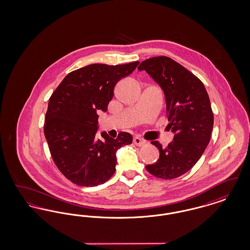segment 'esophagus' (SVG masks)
Here are the masks:
<instances>
[{"label":"esophagus","mask_w":250,"mask_h":250,"mask_svg":"<svg viewBox=\"0 0 250 250\" xmlns=\"http://www.w3.org/2000/svg\"><path fill=\"white\" fill-rule=\"evenodd\" d=\"M133 143H134L135 145L142 147V146H143V145H145V144H146V141H144V140L141 139V138H138V137H136V138H134V140H133Z\"/></svg>","instance_id":"esophagus-1"}]
</instances>
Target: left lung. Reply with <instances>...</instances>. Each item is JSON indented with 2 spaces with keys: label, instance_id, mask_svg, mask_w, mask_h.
Instances as JSON below:
<instances>
[{
  "label": "left lung",
  "instance_id": "left-lung-1",
  "mask_svg": "<svg viewBox=\"0 0 250 250\" xmlns=\"http://www.w3.org/2000/svg\"><path fill=\"white\" fill-rule=\"evenodd\" d=\"M138 69L147 72L164 91L167 126L175 133L165 149L157 141L159 158L146 169L164 180L185 174L201 158L211 139L214 114L202 81L174 60L157 56L142 62Z\"/></svg>",
  "mask_w": 250,
  "mask_h": 250
}]
</instances>
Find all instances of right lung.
<instances>
[{"label": "right lung", "instance_id": "1", "mask_svg": "<svg viewBox=\"0 0 250 250\" xmlns=\"http://www.w3.org/2000/svg\"><path fill=\"white\" fill-rule=\"evenodd\" d=\"M140 62L107 65L93 63L70 72L48 101L44 133L60 171L81 187L104 184L115 172L116 152L133 138L121 132L114 140L106 132L96 138L98 112L107 111L113 89Z\"/></svg>", "mask_w": 250, "mask_h": 250}]
</instances>
